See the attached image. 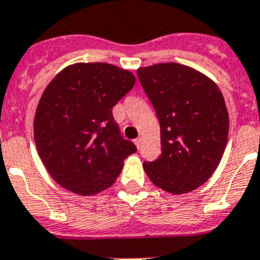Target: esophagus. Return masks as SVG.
I'll return each mask as SVG.
<instances>
[{
	"label": "esophagus",
	"instance_id": "34e87169",
	"mask_svg": "<svg viewBox=\"0 0 260 260\" xmlns=\"http://www.w3.org/2000/svg\"><path fill=\"white\" fill-rule=\"evenodd\" d=\"M134 143L137 144L138 148H141V146H142V138H137V139H135V141H134Z\"/></svg>",
	"mask_w": 260,
	"mask_h": 260
}]
</instances>
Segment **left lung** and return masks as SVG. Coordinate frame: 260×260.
Returning a JSON list of instances; mask_svg holds the SVG:
<instances>
[{
    "mask_svg": "<svg viewBox=\"0 0 260 260\" xmlns=\"http://www.w3.org/2000/svg\"><path fill=\"white\" fill-rule=\"evenodd\" d=\"M160 122L161 155L143 168L153 185L183 194L212 176L228 139L224 98L212 80L180 63L137 71Z\"/></svg>",
    "mask_w": 260,
    "mask_h": 260,
    "instance_id": "left-lung-1",
    "label": "left lung"
}]
</instances>
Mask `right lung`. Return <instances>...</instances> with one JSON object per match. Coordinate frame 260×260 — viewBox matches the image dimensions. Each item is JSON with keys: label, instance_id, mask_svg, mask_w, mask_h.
Listing matches in <instances>:
<instances>
[{"label": "right lung", "instance_id": "add662e5", "mask_svg": "<svg viewBox=\"0 0 260 260\" xmlns=\"http://www.w3.org/2000/svg\"><path fill=\"white\" fill-rule=\"evenodd\" d=\"M134 83L130 71L95 62L69 66L48 84L34 135L41 161L62 187L98 194L113 185L123 160L137 152L112 112Z\"/></svg>", "mask_w": 260, "mask_h": 260}]
</instances>
